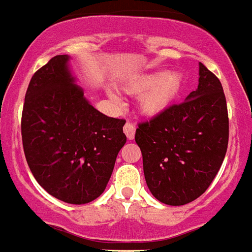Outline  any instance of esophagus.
Returning <instances> with one entry per match:
<instances>
[{
    "label": "esophagus",
    "instance_id": "esophagus-1",
    "mask_svg": "<svg viewBox=\"0 0 252 252\" xmlns=\"http://www.w3.org/2000/svg\"><path fill=\"white\" fill-rule=\"evenodd\" d=\"M123 130L126 133V136L128 137V139L134 138V134H136V126L134 124H132V123H126Z\"/></svg>",
    "mask_w": 252,
    "mask_h": 252
}]
</instances>
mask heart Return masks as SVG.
<instances>
[{"mask_svg":"<svg viewBox=\"0 0 252 252\" xmlns=\"http://www.w3.org/2000/svg\"><path fill=\"white\" fill-rule=\"evenodd\" d=\"M185 77L178 71H155L142 75L132 80L126 86V91L130 94H144L139 97V109L143 114L150 116L164 113L174 103L183 91ZM114 101L119 102V98L110 94Z\"/></svg>","mask_w":252,"mask_h":252,"instance_id":"heart-1","label":"heart"}]
</instances>
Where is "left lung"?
<instances>
[{"instance_id":"left-lung-1","label":"left lung","mask_w":252,"mask_h":252,"mask_svg":"<svg viewBox=\"0 0 252 252\" xmlns=\"http://www.w3.org/2000/svg\"><path fill=\"white\" fill-rule=\"evenodd\" d=\"M198 87L186 101L139 123L137 145L147 187L162 204L181 206L200 197L218 174L229 137L220 80L200 63Z\"/></svg>"}]
</instances>
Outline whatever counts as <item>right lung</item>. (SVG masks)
<instances>
[{
    "label": "right lung",
    "mask_w": 252,
    "mask_h": 252,
    "mask_svg": "<svg viewBox=\"0 0 252 252\" xmlns=\"http://www.w3.org/2000/svg\"><path fill=\"white\" fill-rule=\"evenodd\" d=\"M58 55L32 77L25 94L22 138L35 181L67 204L96 200L106 188L124 143V119L94 109Z\"/></svg>",
    "instance_id": "right-lung-1"
}]
</instances>
